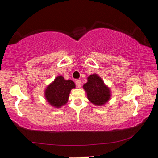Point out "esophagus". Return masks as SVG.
I'll return each mask as SVG.
<instances>
[{
  "label": "esophagus",
  "mask_w": 158,
  "mask_h": 158,
  "mask_svg": "<svg viewBox=\"0 0 158 158\" xmlns=\"http://www.w3.org/2000/svg\"><path fill=\"white\" fill-rule=\"evenodd\" d=\"M76 82V85L78 88H80L81 87V80H79V79H78V80H77V81H75Z\"/></svg>",
  "instance_id": "obj_1"
}]
</instances>
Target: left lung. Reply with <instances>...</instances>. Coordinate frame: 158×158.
I'll use <instances>...</instances> for the list:
<instances>
[{
	"label": "left lung",
	"mask_w": 158,
	"mask_h": 158,
	"mask_svg": "<svg viewBox=\"0 0 158 158\" xmlns=\"http://www.w3.org/2000/svg\"><path fill=\"white\" fill-rule=\"evenodd\" d=\"M83 88L87 93L89 101L95 105H105L110 99V90L97 74H93L88 77V81Z\"/></svg>",
	"instance_id": "8db88e82"
}]
</instances>
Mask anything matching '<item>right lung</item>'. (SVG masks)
<instances>
[{
  "mask_svg": "<svg viewBox=\"0 0 158 158\" xmlns=\"http://www.w3.org/2000/svg\"><path fill=\"white\" fill-rule=\"evenodd\" d=\"M74 88L75 84L72 80H65L63 76H58L47 87L45 98L51 105L59 108L68 102L69 93Z\"/></svg>",
  "mask_w": 158,
  "mask_h": 158,
  "instance_id": "add662e5",
  "label": "right lung"
}]
</instances>
